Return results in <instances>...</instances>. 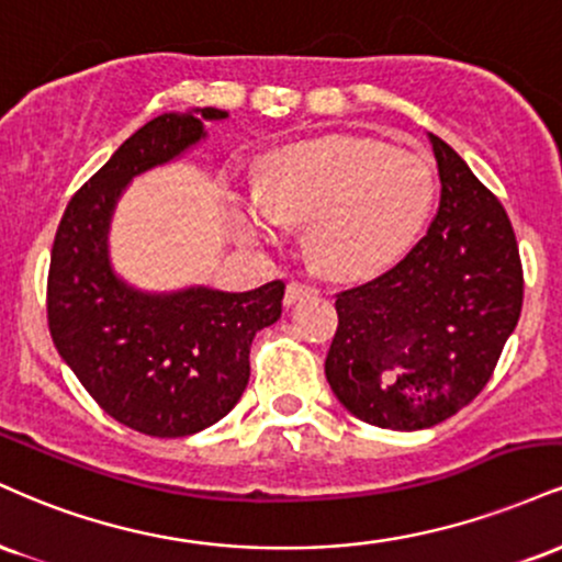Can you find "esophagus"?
I'll return each mask as SVG.
<instances>
[{"label": "esophagus", "instance_id": "1", "mask_svg": "<svg viewBox=\"0 0 562 562\" xmlns=\"http://www.w3.org/2000/svg\"><path fill=\"white\" fill-rule=\"evenodd\" d=\"M313 294H318V289H315L313 283L292 279L286 286V305H294V302L302 300V296H313Z\"/></svg>", "mask_w": 562, "mask_h": 562}]
</instances>
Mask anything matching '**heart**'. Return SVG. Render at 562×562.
Segmentation results:
<instances>
[{
  "label": "heart",
  "mask_w": 562,
  "mask_h": 562,
  "mask_svg": "<svg viewBox=\"0 0 562 562\" xmlns=\"http://www.w3.org/2000/svg\"><path fill=\"white\" fill-rule=\"evenodd\" d=\"M431 200V170L418 155L373 138L328 136L273 157L260 196L241 207L239 228L252 241H273L279 223H310V249L323 268L366 276L405 252Z\"/></svg>",
  "instance_id": "1"
}]
</instances>
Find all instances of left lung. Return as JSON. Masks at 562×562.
<instances>
[{"instance_id": "8db88e82", "label": "left lung", "mask_w": 562, "mask_h": 562, "mask_svg": "<svg viewBox=\"0 0 562 562\" xmlns=\"http://www.w3.org/2000/svg\"><path fill=\"white\" fill-rule=\"evenodd\" d=\"M441 196L394 268L336 294L326 379L366 424L418 431L463 411L492 379L524 307L516 231L497 196L431 134Z\"/></svg>"}]
</instances>
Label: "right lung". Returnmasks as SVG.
Masks as SVG:
<instances>
[{
    "label": "right lung",
    "mask_w": 562,
    "mask_h": 562,
    "mask_svg": "<svg viewBox=\"0 0 562 562\" xmlns=\"http://www.w3.org/2000/svg\"><path fill=\"white\" fill-rule=\"evenodd\" d=\"M223 117L200 108L142 125L72 194L52 244L46 323L59 358L104 413L149 437H189L228 415L247 389L255 334L281 318L283 281L239 294H144L110 268L108 226L125 183L200 142L202 121Z\"/></svg>",
    "instance_id": "add662e5"
}]
</instances>
